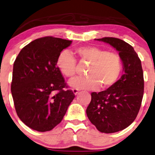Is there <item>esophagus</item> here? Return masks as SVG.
I'll use <instances>...</instances> for the list:
<instances>
[{
    "label": "esophagus",
    "instance_id": "esophagus-1",
    "mask_svg": "<svg viewBox=\"0 0 155 155\" xmlns=\"http://www.w3.org/2000/svg\"><path fill=\"white\" fill-rule=\"evenodd\" d=\"M72 91H73V92H74V94L75 95H76L78 94V92H79V91H80V89H76V88H74L73 89H72Z\"/></svg>",
    "mask_w": 155,
    "mask_h": 155
}]
</instances>
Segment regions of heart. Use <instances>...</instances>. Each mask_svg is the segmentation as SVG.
<instances>
[{"label": "heart", "mask_w": 155, "mask_h": 155, "mask_svg": "<svg viewBox=\"0 0 155 155\" xmlns=\"http://www.w3.org/2000/svg\"><path fill=\"white\" fill-rule=\"evenodd\" d=\"M80 61L89 64L86 71L87 76L76 78L69 82L73 88L95 90L107 89L117 83L123 69L121 56L115 52H109L94 46H83L74 51ZM56 65L64 76L73 78L76 75V61L68 51L60 53Z\"/></svg>", "instance_id": "1"}]
</instances>
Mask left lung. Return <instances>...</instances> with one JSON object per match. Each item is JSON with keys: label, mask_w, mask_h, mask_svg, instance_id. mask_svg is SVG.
Returning <instances> with one entry per match:
<instances>
[{"label": "left lung", "mask_w": 155, "mask_h": 155, "mask_svg": "<svg viewBox=\"0 0 155 155\" xmlns=\"http://www.w3.org/2000/svg\"><path fill=\"white\" fill-rule=\"evenodd\" d=\"M95 40L110 44L121 56L124 74L112 87L92 92L87 109L90 121L99 132L114 133L124 130L137 116L144 94L142 64L134 48L119 38L104 37Z\"/></svg>", "instance_id": "1"}]
</instances>
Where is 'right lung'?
Masks as SVG:
<instances>
[{
    "label": "right lung",
    "instance_id": "add662e5",
    "mask_svg": "<svg viewBox=\"0 0 155 155\" xmlns=\"http://www.w3.org/2000/svg\"><path fill=\"white\" fill-rule=\"evenodd\" d=\"M71 41L36 39L21 49L13 64L11 94L17 115L38 132L51 130L63 119L75 97L56 65Z\"/></svg>",
    "mask_w": 155,
    "mask_h": 155
}]
</instances>
